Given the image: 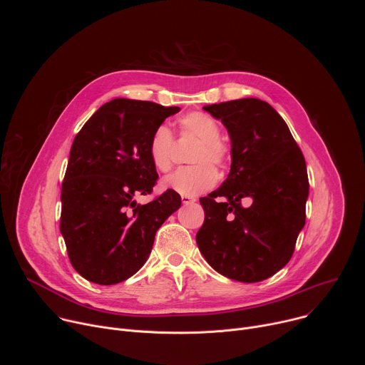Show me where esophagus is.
I'll use <instances>...</instances> for the list:
<instances>
[{"label":"esophagus","mask_w":365,"mask_h":365,"mask_svg":"<svg viewBox=\"0 0 365 365\" xmlns=\"http://www.w3.org/2000/svg\"><path fill=\"white\" fill-rule=\"evenodd\" d=\"M182 202H183L185 205H190V203H195V202H196V197L187 196V195H182Z\"/></svg>","instance_id":"1"}]
</instances>
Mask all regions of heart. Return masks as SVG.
I'll use <instances>...</instances> for the list:
<instances>
[{
	"instance_id": "obj_1",
	"label": "heart",
	"mask_w": 365,
	"mask_h": 365,
	"mask_svg": "<svg viewBox=\"0 0 365 365\" xmlns=\"http://www.w3.org/2000/svg\"><path fill=\"white\" fill-rule=\"evenodd\" d=\"M182 135L197 140L189 162L193 166L185 168L165 179V187L180 195L195 196L214 187L217 172L224 170L232 158L231 147L224 141L218 123L205 113L195 111L183 115L179 121ZM148 158L155 170L169 173L175 166V138L168 125H159L148 140Z\"/></svg>"
}]
</instances>
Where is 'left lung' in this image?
<instances>
[{"label": "left lung", "mask_w": 365, "mask_h": 365, "mask_svg": "<svg viewBox=\"0 0 365 365\" xmlns=\"http://www.w3.org/2000/svg\"><path fill=\"white\" fill-rule=\"evenodd\" d=\"M203 110L227 127L232 163L221 187L200 197L197 247L228 279L266 280L289 263L304 227L309 179L302 150L266 101L242 98ZM245 197L253 200L247 208Z\"/></svg>", "instance_id": "left-lung-1"}]
</instances>
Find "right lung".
Wrapping results in <instances>:
<instances>
[{
    "mask_svg": "<svg viewBox=\"0 0 365 365\" xmlns=\"http://www.w3.org/2000/svg\"><path fill=\"white\" fill-rule=\"evenodd\" d=\"M179 107L114 99L76 134L62 183L61 232L73 269L86 280L110 286L135 274L147 262L154 235L179 210L172 189L145 205L158 172L148 158L153 131Z\"/></svg>",
    "mask_w": 365,
    "mask_h": 365,
    "instance_id": "obj_1",
    "label": "right lung"
}]
</instances>
